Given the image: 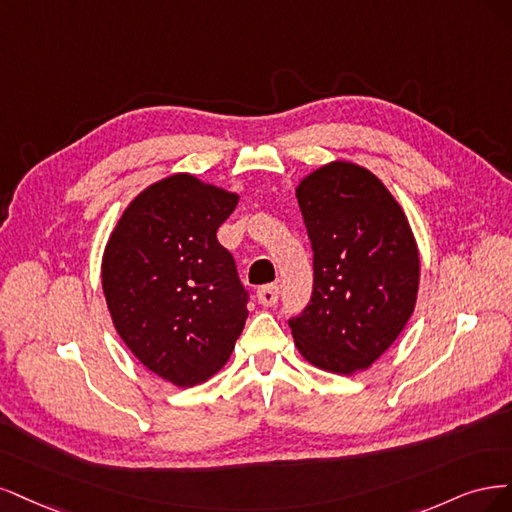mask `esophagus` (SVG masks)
Wrapping results in <instances>:
<instances>
[{
  "label": "esophagus",
  "mask_w": 512,
  "mask_h": 512,
  "mask_svg": "<svg viewBox=\"0 0 512 512\" xmlns=\"http://www.w3.org/2000/svg\"><path fill=\"white\" fill-rule=\"evenodd\" d=\"M257 300L261 306H274L278 302V287L276 285H263L257 289Z\"/></svg>",
  "instance_id": "obj_1"
}]
</instances>
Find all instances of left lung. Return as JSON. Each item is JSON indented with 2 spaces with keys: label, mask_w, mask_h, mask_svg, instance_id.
Instances as JSON below:
<instances>
[{
  "label": "left lung",
  "mask_w": 512,
  "mask_h": 512,
  "mask_svg": "<svg viewBox=\"0 0 512 512\" xmlns=\"http://www.w3.org/2000/svg\"><path fill=\"white\" fill-rule=\"evenodd\" d=\"M312 246L315 285L289 319L306 361L334 374L370 368L415 310L419 249L408 219L370 170L332 161L295 189Z\"/></svg>",
  "instance_id": "left-lung-1"
}]
</instances>
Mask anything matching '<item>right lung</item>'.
Wrapping results in <instances>:
<instances>
[{"label": "right lung", "mask_w": 512, "mask_h": 512, "mask_svg": "<svg viewBox=\"0 0 512 512\" xmlns=\"http://www.w3.org/2000/svg\"><path fill=\"white\" fill-rule=\"evenodd\" d=\"M236 204L238 193L172 174L125 208L106 244L112 323L140 364L176 387L217 374L249 317L236 261L217 240Z\"/></svg>", "instance_id": "obj_1"}]
</instances>
